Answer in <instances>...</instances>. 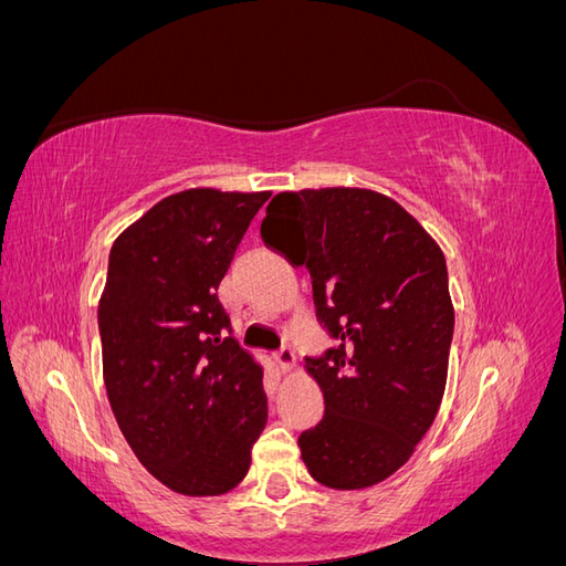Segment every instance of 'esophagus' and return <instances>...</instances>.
Wrapping results in <instances>:
<instances>
[{"mask_svg":"<svg viewBox=\"0 0 566 566\" xmlns=\"http://www.w3.org/2000/svg\"><path fill=\"white\" fill-rule=\"evenodd\" d=\"M276 361H279V366H281V370L283 373H290L293 370L295 366H297V354L293 352V349H281L279 354H276Z\"/></svg>","mask_w":566,"mask_h":566,"instance_id":"esophagus-1","label":"esophagus"}]
</instances>
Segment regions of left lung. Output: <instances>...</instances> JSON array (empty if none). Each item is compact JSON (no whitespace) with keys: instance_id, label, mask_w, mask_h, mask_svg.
Instances as JSON below:
<instances>
[{"instance_id":"left-lung-1","label":"left lung","mask_w":566,"mask_h":566,"mask_svg":"<svg viewBox=\"0 0 566 566\" xmlns=\"http://www.w3.org/2000/svg\"><path fill=\"white\" fill-rule=\"evenodd\" d=\"M266 245L310 269L318 321L337 349L310 358L325 416L300 437L318 484L385 482L430 430L447 389L453 302L443 252L397 200L370 188L273 196Z\"/></svg>"}]
</instances>
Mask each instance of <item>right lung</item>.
Wrapping results in <instances>:
<instances>
[{
    "label": "right lung",
    "mask_w": 566,
    "mask_h": 566,
    "mask_svg": "<svg viewBox=\"0 0 566 566\" xmlns=\"http://www.w3.org/2000/svg\"><path fill=\"white\" fill-rule=\"evenodd\" d=\"M269 198L188 188L111 250L98 302L108 401L134 455L181 495L241 484L266 427L264 368L229 335L217 287Z\"/></svg>",
    "instance_id": "obj_1"
}]
</instances>
